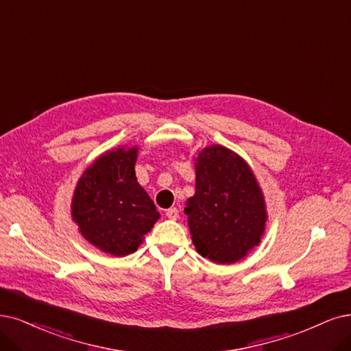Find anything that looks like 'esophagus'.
<instances>
[{
  "mask_svg": "<svg viewBox=\"0 0 351 351\" xmlns=\"http://www.w3.org/2000/svg\"><path fill=\"white\" fill-rule=\"evenodd\" d=\"M166 217L171 218V219H178L179 218L178 208H169V210H166Z\"/></svg>",
  "mask_w": 351,
  "mask_h": 351,
  "instance_id": "34e87169",
  "label": "esophagus"
}]
</instances>
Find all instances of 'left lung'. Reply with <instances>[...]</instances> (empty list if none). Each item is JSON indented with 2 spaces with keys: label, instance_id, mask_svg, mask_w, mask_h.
I'll return each mask as SVG.
<instances>
[{
  "label": "left lung",
  "instance_id": "8db88e82",
  "mask_svg": "<svg viewBox=\"0 0 351 351\" xmlns=\"http://www.w3.org/2000/svg\"><path fill=\"white\" fill-rule=\"evenodd\" d=\"M195 162V195L185 206L192 241L202 257L236 263L265 232L262 189L250 166L224 146L202 149Z\"/></svg>",
  "mask_w": 351,
  "mask_h": 351
}]
</instances>
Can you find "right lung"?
Segmentation results:
<instances>
[{"instance_id":"obj_1","label":"right lung","mask_w":351,"mask_h":351,"mask_svg":"<svg viewBox=\"0 0 351 351\" xmlns=\"http://www.w3.org/2000/svg\"><path fill=\"white\" fill-rule=\"evenodd\" d=\"M137 146L106 152L77 180L72 218L81 234L112 256L137 250L160 214L140 186L134 165Z\"/></svg>"}]
</instances>
